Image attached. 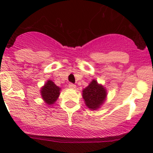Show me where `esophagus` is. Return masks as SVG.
Masks as SVG:
<instances>
[{
    "mask_svg": "<svg viewBox=\"0 0 153 153\" xmlns=\"http://www.w3.org/2000/svg\"><path fill=\"white\" fill-rule=\"evenodd\" d=\"M68 87L71 89H74V88H76V85L73 84V83H69Z\"/></svg>",
    "mask_w": 153,
    "mask_h": 153,
    "instance_id": "1",
    "label": "esophagus"
}]
</instances>
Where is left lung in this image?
<instances>
[{
    "label": "left lung",
    "instance_id": "obj_1",
    "mask_svg": "<svg viewBox=\"0 0 153 153\" xmlns=\"http://www.w3.org/2000/svg\"><path fill=\"white\" fill-rule=\"evenodd\" d=\"M106 90L102 85L98 84L97 80L93 79L88 86L83 89L82 97L88 108L96 110L102 105L106 97Z\"/></svg>",
    "mask_w": 153,
    "mask_h": 153
}]
</instances>
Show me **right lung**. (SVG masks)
<instances>
[{
  "instance_id": "add662e5",
  "label": "right lung",
  "mask_w": 153,
  "mask_h": 153,
  "mask_svg": "<svg viewBox=\"0 0 153 153\" xmlns=\"http://www.w3.org/2000/svg\"><path fill=\"white\" fill-rule=\"evenodd\" d=\"M60 88L51 80H48L41 89L42 99L48 105H52L56 101L60 94Z\"/></svg>"
}]
</instances>
